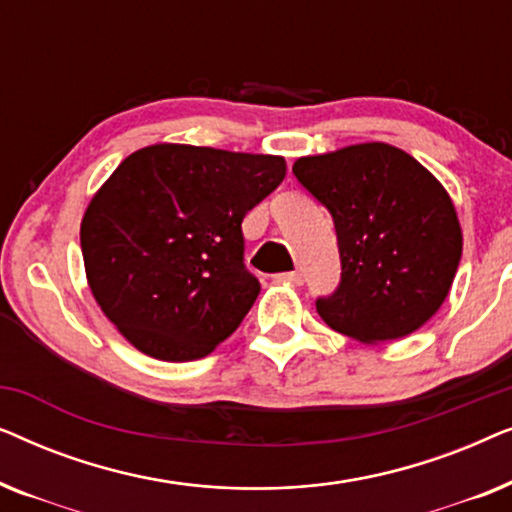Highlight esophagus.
I'll return each instance as SVG.
<instances>
[{
	"instance_id": "1",
	"label": "esophagus",
	"mask_w": 512,
	"mask_h": 512,
	"mask_svg": "<svg viewBox=\"0 0 512 512\" xmlns=\"http://www.w3.org/2000/svg\"><path fill=\"white\" fill-rule=\"evenodd\" d=\"M279 282L300 286L305 282V277H303V272H300V270H291V272H282V275H279Z\"/></svg>"
}]
</instances>
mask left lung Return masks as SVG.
Masks as SVG:
<instances>
[{"instance_id": "left-lung-1", "label": "left lung", "mask_w": 512, "mask_h": 512, "mask_svg": "<svg viewBox=\"0 0 512 512\" xmlns=\"http://www.w3.org/2000/svg\"><path fill=\"white\" fill-rule=\"evenodd\" d=\"M293 174L338 235L340 284L317 298L321 319L361 342L398 340L426 324L461 261L457 212L438 179L382 142L298 158Z\"/></svg>"}]
</instances>
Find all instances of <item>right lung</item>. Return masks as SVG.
I'll list each match as a JSON object with an SVG mask.
<instances>
[{"mask_svg":"<svg viewBox=\"0 0 512 512\" xmlns=\"http://www.w3.org/2000/svg\"><path fill=\"white\" fill-rule=\"evenodd\" d=\"M286 174L279 156L156 144L123 160L86 209L90 291L139 352L193 361L228 338L261 291L242 219Z\"/></svg>","mask_w":512,"mask_h":512,"instance_id":"obj_1","label":"right lung"}]
</instances>
